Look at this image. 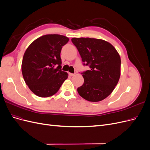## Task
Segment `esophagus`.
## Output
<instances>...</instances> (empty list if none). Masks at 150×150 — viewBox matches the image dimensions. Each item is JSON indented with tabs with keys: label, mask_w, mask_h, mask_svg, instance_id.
<instances>
[{
	"label": "esophagus",
	"mask_w": 150,
	"mask_h": 150,
	"mask_svg": "<svg viewBox=\"0 0 150 150\" xmlns=\"http://www.w3.org/2000/svg\"><path fill=\"white\" fill-rule=\"evenodd\" d=\"M69 76H74L75 75V74H73V73H71V72H70V73H69Z\"/></svg>",
	"instance_id": "esophagus-1"
}]
</instances>
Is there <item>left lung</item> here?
<instances>
[{
  "instance_id": "8db88e82",
  "label": "left lung",
  "mask_w": 150,
  "mask_h": 150,
  "mask_svg": "<svg viewBox=\"0 0 150 150\" xmlns=\"http://www.w3.org/2000/svg\"><path fill=\"white\" fill-rule=\"evenodd\" d=\"M85 65L90 70L82 73L84 84L78 92L91 102L101 101L115 89L121 75V58L111 44L103 39L74 38L71 39Z\"/></svg>"
}]
</instances>
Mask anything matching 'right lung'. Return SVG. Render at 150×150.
Listing matches in <instances>:
<instances>
[{"instance_id": "add662e5", "label": "right lung", "mask_w": 150, "mask_h": 150, "mask_svg": "<svg viewBox=\"0 0 150 150\" xmlns=\"http://www.w3.org/2000/svg\"><path fill=\"white\" fill-rule=\"evenodd\" d=\"M69 38L47 34L32 42L24 52L22 73L26 84L36 96L47 98L55 94L68 74L61 71V51Z\"/></svg>"}]
</instances>
